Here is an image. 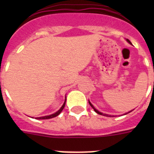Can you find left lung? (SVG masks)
Returning <instances> with one entry per match:
<instances>
[{
	"instance_id": "1",
	"label": "left lung",
	"mask_w": 154,
	"mask_h": 154,
	"mask_svg": "<svg viewBox=\"0 0 154 154\" xmlns=\"http://www.w3.org/2000/svg\"><path fill=\"white\" fill-rule=\"evenodd\" d=\"M126 42H128V43H130V44H132V43H131V42H130V40H129V39H126ZM89 105H90V106H91V107H92V109H94V111H95V112H96V113H98V114H99V115H103V116H109V115H107V114H105V113H103V112H99V110H97V109H96V108H95V107H94L93 106V105H92V103H90V101H89ZM133 110H131V111H130V112H126V113H125L124 114V115H126V114H127V113H129V112H132V111H133Z\"/></svg>"
}]
</instances>
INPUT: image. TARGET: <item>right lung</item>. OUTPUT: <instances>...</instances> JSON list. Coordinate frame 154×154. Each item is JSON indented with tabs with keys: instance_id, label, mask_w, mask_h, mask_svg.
<instances>
[{
	"instance_id": "add662e5",
	"label": "right lung",
	"mask_w": 154,
	"mask_h": 154,
	"mask_svg": "<svg viewBox=\"0 0 154 154\" xmlns=\"http://www.w3.org/2000/svg\"><path fill=\"white\" fill-rule=\"evenodd\" d=\"M65 103H66V96H65V102H64L63 105H62V107H61V108L59 109H58L56 112H55V113H53V114H51V115H49V116H41V117H36L35 119H51V118L55 117V116H57L59 115V114L61 113V112H62V110H63L64 107H65Z\"/></svg>"
}]
</instances>
